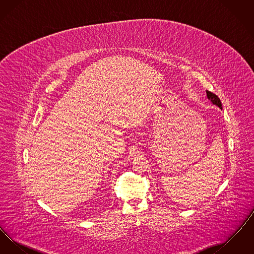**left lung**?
Wrapping results in <instances>:
<instances>
[{"label": "left lung", "instance_id": "left-lung-1", "mask_svg": "<svg viewBox=\"0 0 254 254\" xmlns=\"http://www.w3.org/2000/svg\"><path fill=\"white\" fill-rule=\"evenodd\" d=\"M206 96L207 98L214 104V105H216L218 106L220 109H222V104H221V101H220V99L218 98L217 95L216 94H214L213 92H211V91H208V90H206Z\"/></svg>", "mask_w": 254, "mask_h": 254}]
</instances>
